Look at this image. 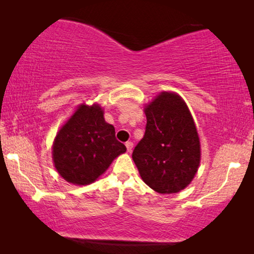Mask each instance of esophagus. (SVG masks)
<instances>
[{
    "label": "esophagus",
    "mask_w": 254,
    "mask_h": 254,
    "mask_svg": "<svg viewBox=\"0 0 254 254\" xmlns=\"http://www.w3.org/2000/svg\"><path fill=\"white\" fill-rule=\"evenodd\" d=\"M126 147H127V152H130L131 150H132V148H133V143H132V142H130V141H128V142H127V143H126Z\"/></svg>",
    "instance_id": "34e87169"
}]
</instances>
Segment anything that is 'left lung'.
I'll return each mask as SVG.
<instances>
[{
    "label": "left lung",
    "instance_id": "8db88e82",
    "mask_svg": "<svg viewBox=\"0 0 254 254\" xmlns=\"http://www.w3.org/2000/svg\"><path fill=\"white\" fill-rule=\"evenodd\" d=\"M144 135L132 158L141 178L160 194L188 186L200 161L199 137L182 97L163 92L145 107Z\"/></svg>",
    "mask_w": 254,
    "mask_h": 254
}]
</instances>
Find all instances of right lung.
I'll list each match as a JSON object with an SVG mask.
<instances>
[{
	"mask_svg": "<svg viewBox=\"0 0 254 254\" xmlns=\"http://www.w3.org/2000/svg\"><path fill=\"white\" fill-rule=\"evenodd\" d=\"M126 145L115 137L98 105H81L56 136L53 158L56 169L68 183L88 185L109 168Z\"/></svg>",
	"mask_w": 254,
	"mask_h": 254,
	"instance_id": "obj_1",
	"label": "right lung"
}]
</instances>
